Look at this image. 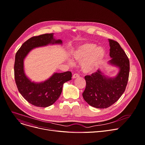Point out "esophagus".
Masks as SVG:
<instances>
[{
    "instance_id": "obj_1",
    "label": "esophagus",
    "mask_w": 145,
    "mask_h": 145,
    "mask_svg": "<svg viewBox=\"0 0 145 145\" xmlns=\"http://www.w3.org/2000/svg\"><path fill=\"white\" fill-rule=\"evenodd\" d=\"M73 78H78V77H79V75H78V74H77V73H75V74H74L73 75Z\"/></svg>"
}]
</instances>
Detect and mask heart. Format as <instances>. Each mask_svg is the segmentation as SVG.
I'll use <instances>...</instances> for the list:
<instances>
[{
  "instance_id": "heart-1",
  "label": "heart",
  "mask_w": 145,
  "mask_h": 145,
  "mask_svg": "<svg viewBox=\"0 0 145 145\" xmlns=\"http://www.w3.org/2000/svg\"><path fill=\"white\" fill-rule=\"evenodd\" d=\"M105 56V52L101 47H96L94 43H84L78 46L72 52V59L81 62L82 71L85 73H91L97 71L102 65ZM70 65H74L73 61L69 59Z\"/></svg>"
}]
</instances>
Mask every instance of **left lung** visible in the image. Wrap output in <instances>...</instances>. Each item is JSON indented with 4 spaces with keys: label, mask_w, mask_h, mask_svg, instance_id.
<instances>
[{
    "label": "left lung",
    "mask_w": 145,
    "mask_h": 145,
    "mask_svg": "<svg viewBox=\"0 0 145 145\" xmlns=\"http://www.w3.org/2000/svg\"><path fill=\"white\" fill-rule=\"evenodd\" d=\"M110 57L109 63L118 68V73L113 77L105 76L101 71L85 76L86 87L83 97L90 106L104 109L118 101L127 85L129 61L125 52L116 41L109 39Z\"/></svg>",
    "instance_id": "obj_1"
}]
</instances>
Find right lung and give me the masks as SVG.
<instances>
[{
  "mask_svg": "<svg viewBox=\"0 0 145 145\" xmlns=\"http://www.w3.org/2000/svg\"><path fill=\"white\" fill-rule=\"evenodd\" d=\"M62 43L60 39H54V33L33 36L23 43L16 54L14 68L17 87L24 99L34 106L46 108L54 103L61 94L63 84L72 79V73H54L46 81L35 83L26 76L24 60L35 48Z\"/></svg>",
  "mask_w": 145,
  "mask_h": 145,
  "instance_id": "add662e5",
  "label": "right lung"
}]
</instances>
